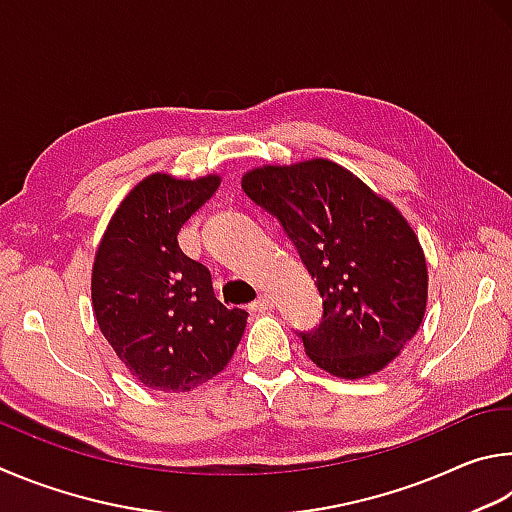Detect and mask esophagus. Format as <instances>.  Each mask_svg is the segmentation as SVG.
<instances>
[{"mask_svg": "<svg viewBox=\"0 0 512 512\" xmlns=\"http://www.w3.org/2000/svg\"><path fill=\"white\" fill-rule=\"evenodd\" d=\"M251 310L254 312H265V310H272V299L267 297V294H261L254 303H251Z\"/></svg>", "mask_w": 512, "mask_h": 512, "instance_id": "1", "label": "esophagus"}]
</instances>
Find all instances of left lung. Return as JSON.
Here are the masks:
<instances>
[{
  "label": "left lung",
  "mask_w": 512,
  "mask_h": 512,
  "mask_svg": "<svg viewBox=\"0 0 512 512\" xmlns=\"http://www.w3.org/2000/svg\"><path fill=\"white\" fill-rule=\"evenodd\" d=\"M242 191L283 224L324 299L319 328L299 333L310 360L344 380L396 360L427 308L423 247L396 206L330 159L254 168Z\"/></svg>",
  "instance_id": "1"
}]
</instances>
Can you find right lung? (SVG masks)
Here are the masks:
<instances>
[{"instance_id":"obj_1","label":"right lung","mask_w":512,"mask_h":512,"mask_svg":"<svg viewBox=\"0 0 512 512\" xmlns=\"http://www.w3.org/2000/svg\"><path fill=\"white\" fill-rule=\"evenodd\" d=\"M218 186V175H148L125 195L96 249V324L148 389L200 387L229 364L245 333L247 312L224 308L211 272L177 242L182 224Z\"/></svg>"}]
</instances>
